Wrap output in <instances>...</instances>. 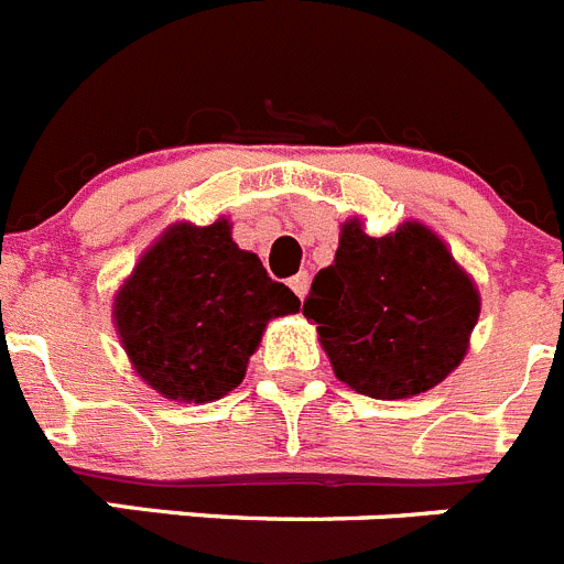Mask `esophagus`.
I'll list each match as a JSON object with an SVG mask.
<instances>
[{
	"mask_svg": "<svg viewBox=\"0 0 564 564\" xmlns=\"http://www.w3.org/2000/svg\"><path fill=\"white\" fill-rule=\"evenodd\" d=\"M288 285L293 288V293H296L299 299H305L307 288H311V276H307V273L302 271V273H296V276H291V282H288Z\"/></svg>",
	"mask_w": 564,
	"mask_h": 564,
	"instance_id": "esophagus-1",
	"label": "esophagus"
}]
</instances>
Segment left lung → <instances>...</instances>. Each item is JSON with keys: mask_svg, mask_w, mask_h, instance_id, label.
Listing matches in <instances>:
<instances>
[{"mask_svg": "<svg viewBox=\"0 0 564 564\" xmlns=\"http://www.w3.org/2000/svg\"><path fill=\"white\" fill-rule=\"evenodd\" d=\"M302 313L347 387L395 401L432 390L463 361L480 296L430 228L403 223L370 237L352 220Z\"/></svg>", "mask_w": 564, "mask_h": 564, "instance_id": "8db88e82", "label": "left lung"}]
</instances>
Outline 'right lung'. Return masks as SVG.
Masks as SVG:
<instances>
[{"label":"right lung","mask_w":564,"mask_h":564,"mask_svg":"<svg viewBox=\"0 0 564 564\" xmlns=\"http://www.w3.org/2000/svg\"><path fill=\"white\" fill-rule=\"evenodd\" d=\"M296 311V293L239 251L226 220L183 223L143 253L115 299V325L149 387L206 403L246 378L268 318Z\"/></svg>","instance_id":"right-lung-1"}]
</instances>
